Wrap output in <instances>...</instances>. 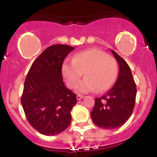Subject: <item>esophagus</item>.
Returning a JSON list of instances; mask_svg holds the SVG:
<instances>
[{
	"mask_svg": "<svg viewBox=\"0 0 157 157\" xmlns=\"http://www.w3.org/2000/svg\"><path fill=\"white\" fill-rule=\"evenodd\" d=\"M76 98H77V100H81V99L83 98L84 96L83 95H80V94H77Z\"/></svg>",
	"mask_w": 157,
	"mask_h": 157,
	"instance_id": "esophagus-1",
	"label": "esophagus"
}]
</instances>
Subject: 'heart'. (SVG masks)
<instances>
[{"label": "heart", "mask_w": 157, "mask_h": 157, "mask_svg": "<svg viewBox=\"0 0 157 157\" xmlns=\"http://www.w3.org/2000/svg\"><path fill=\"white\" fill-rule=\"evenodd\" d=\"M83 73L86 77L79 83L77 92H91L98 89H110L117 76V66L114 58L104 51L91 49L79 52L72 61H66L63 66V75L69 88H75Z\"/></svg>", "instance_id": "heart-1"}]
</instances>
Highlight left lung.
<instances>
[{"label":"left lung","mask_w":157,"mask_h":157,"mask_svg":"<svg viewBox=\"0 0 157 157\" xmlns=\"http://www.w3.org/2000/svg\"><path fill=\"white\" fill-rule=\"evenodd\" d=\"M119 65V74L114 86L95 98L91 117L94 124L104 129L121 127L131 116L135 105L136 86L128 63L111 50Z\"/></svg>","instance_id":"1"}]
</instances>
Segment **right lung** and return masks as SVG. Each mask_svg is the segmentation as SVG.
<instances>
[{
	"label": "right lung",
	"instance_id": "right-lung-1",
	"mask_svg": "<svg viewBox=\"0 0 157 157\" xmlns=\"http://www.w3.org/2000/svg\"><path fill=\"white\" fill-rule=\"evenodd\" d=\"M74 49L63 44L49 46L34 61L26 75L21 104L29 124L42 134H59L71 123L76 94L65 85L62 66Z\"/></svg>",
	"mask_w": 157,
	"mask_h": 157
}]
</instances>
